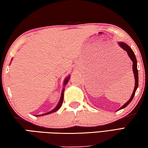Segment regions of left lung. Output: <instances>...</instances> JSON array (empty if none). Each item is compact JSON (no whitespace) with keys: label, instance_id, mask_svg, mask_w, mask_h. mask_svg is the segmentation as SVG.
<instances>
[{"label":"left lung","instance_id":"obj_1","mask_svg":"<svg viewBox=\"0 0 148 148\" xmlns=\"http://www.w3.org/2000/svg\"><path fill=\"white\" fill-rule=\"evenodd\" d=\"M118 45H119L120 47L122 48L123 50H124L125 52H127L128 56L131 59V60L132 61L133 71L134 76H135V88H134L132 95H131V98H130V100H129L124 105H123V106H122L119 110H118V111H119V110L122 109L123 108H125V107H127L128 105L131 103V101H132L134 96H135L136 90V89H137L138 86V70H137V61H136V56L135 55V53H134L133 51L132 50V49L130 48V47H129L127 44L125 43V42H118Z\"/></svg>","mask_w":148,"mask_h":148}]
</instances>
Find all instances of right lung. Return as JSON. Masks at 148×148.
<instances>
[{"label": "right lung", "instance_id": "1", "mask_svg": "<svg viewBox=\"0 0 148 148\" xmlns=\"http://www.w3.org/2000/svg\"><path fill=\"white\" fill-rule=\"evenodd\" d=\"M70 75L69 76H67L66 78L64 80V82H63V86L65 87V86L67 84V83L69 82V79H70ZM64 91H65V87H63V88L62 89V91H61V97H60V100L59 101L56 107H55L54 109H52V111H50L48 112H46V113H44V114H39V115H36V116H45V115H47V114H50L51 113H53V112H55L56 111H57L60 108L61 105L63 103V97H64Z\"/></svg>", "mask_w": 148, "mask_h": 148}]
</instances>
